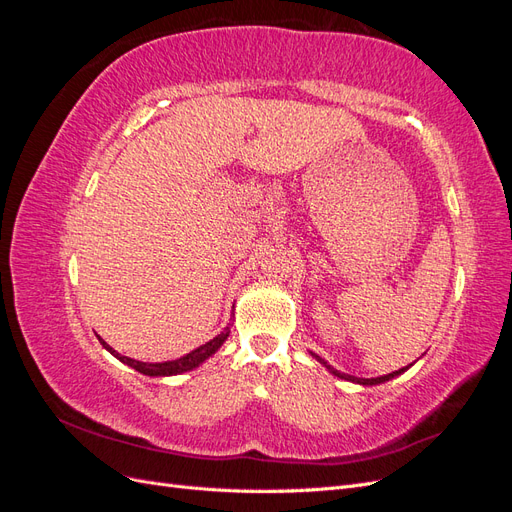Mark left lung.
Instances as JSON below:
<instances>
[{"instance_id":"obj_1","label":"left lung","mask_w":512,"mask_h":512,"mask_svg":"<svg viewBox=\"0 0 512 512\" xmlns=\"http://www.w3.org/2000/svg\"><path fill=\"white\" fill-rule=\"evenodd\" d=\"M314 356V359H318L324 367H327L333 376H337V378H342V380H348V382H354V384H363V386H374V384H382V382H386V380H393L395 376H399V374H404V371L408 369V367H412V363L408 365V367H401V369H397V371H393V374H386V376H380V378H356V376H348V374H342V371H337V369H333L331 365H327V361L324 359H320L318 354H314V352H309Z\"/></svg>"}]
</instances>
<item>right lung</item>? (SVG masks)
<instances>
[{"label": "right lung", "instance_id": "add662e5", "mask_svg": "<svg viewBox=\"0 0 512 512\" xmlns=\"http://www.w3.org/2000/svg\"><path fill=\"white\" fill-rule=\"evenodd\" d=\"M230 327H232V322L228 324V327L220 333V335H215L213 339H209L207 344H203V346H198L196 350H192V352H188V354H183L181 359H175V361H164V363H143V361H134V359H130V356H123V354H119L117 350H113L111 346H108L102 337H98L100 339V344L111 352L115 359H119L121 363H126L128 367H132V369H136V371H141V374H145V376H156V378H164V376H177V374H185V371H190V369H196L200 363H205L211 354H215L220 350V346L226 342L228 339V335H230Z\"/></svg>", "mask_w": 512, "mask_h": 512}]
</instances>
